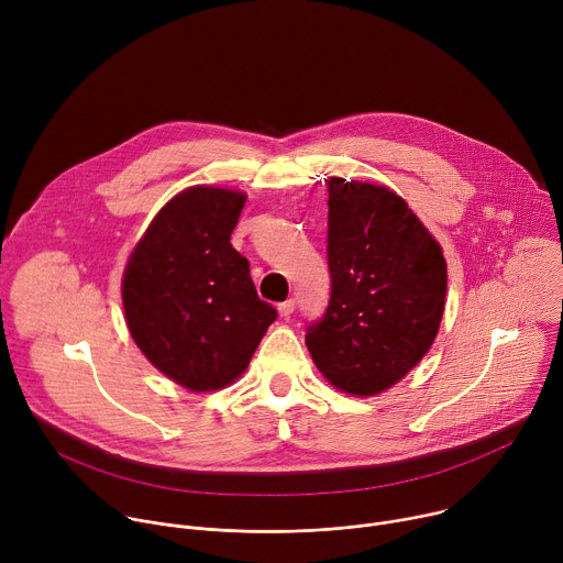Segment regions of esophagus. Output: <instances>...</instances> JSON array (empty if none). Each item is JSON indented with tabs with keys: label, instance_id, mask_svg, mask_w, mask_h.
<instances>
[{
	"label": "esophagus",
	"instance_id": "esophagus-1",
	"mask_svg": "<svg viewBox=\"0 0 563 563\" xmlns=\"http://www.w3.org/2000/svg\"><path fill=\"white\" fill-rule=\"evenodd\" d=\"M294 309H296V300H294V298H289V300H285V302H280V305H278V313H280V316H285V318H287V316H291V313H294Z\"/></svg>",
	"mask_w": 563,
	"mask_h": 563
}]
</instances>
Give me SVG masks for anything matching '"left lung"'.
Listing matches in <instances>:
<instances>
[{
    "instance_id": "8db88e82",
    "label": "left lung",
    "mask_w": 563,
    "mask_h": 563,
    "mask_svg": "<svg viewBox=\"0 0 563 563\" xmlns=\"http://www.w3.org/2000/svg\"><path fill=\"white\" fill-rule=\"evenodd\" d=\"M328 194L332 294L305 345L334 387L374 396L434 343L448 267L432 233L387 187L332 178Z\"/></svg>"
}]
</instances>
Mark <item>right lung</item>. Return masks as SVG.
I'll return each instance as SVG.
<instances>
[{"label":"right lung","instance_id":"1","mask_svg":"<svg viewBox=\"0 0 563 563\" xmlns=\"http://www.w3.org/2000/svg\"><path fill=\"white\" fill-rule=\"evenodd\" d=\"M245 196L191 187L169 200L135 245L122 280L142 354L191 391L245 372L278 311L258 298L250 261L231 247Z\"/></svg>","mask_w":563,"mask_h":563}]
</instances>
